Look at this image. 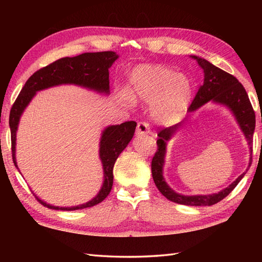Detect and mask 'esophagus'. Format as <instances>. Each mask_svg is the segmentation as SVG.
Segmentation results:
<instances>
[{
	"instance_id": "obj_1",
	"label": "esophagus",
	"mask_w": 262,
	"mask_h": 262,
	"mask_svg": "<svg viewBox=\"0 0 262 262\" xmlns=\"http://www.w3.org/2000/svg\"><path fill=\"white\" fill-rule=\"evenodd\" d=\"M149 133H151V126H149L148 122H146V121L138 122L137 128H136V134L138 136L149 134Z\"/></svg>"
}]
</instances>
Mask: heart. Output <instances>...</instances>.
I'll return each instance as SVG.
<instances>
[{"mask_svg": "<svg viewBox=\"0 0 262 262\" xmlns=\"http://www.w3.org/2000/svg\"><path fill=\"white\" fill-rule=\"evenodd\" d=\"M192 85L185 74L166 66L138 65L129 75V92L122 90L119 98L126 103L133 99L152 103V115L161 122H173L185 114L191 100Z\"/></svg>", "mask_w": 262, "mask_h": 262, "instance_id": "b5f03b06", "label": "heart"}]
</instances>
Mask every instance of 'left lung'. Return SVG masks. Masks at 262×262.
<instances>
[{
    "instance_id": "8db88e82",
    "label": "left lung",
    "mask_w": 262,
    "mask_h": 262,
    "mask_svg": "<svg viewBox=\"0 0 262 262\" xmlns=\"http://www.w3.org/2000/svg\"><path fill=\"white\" fill-rule=\"evenodd\" d=\"M200 68L204 71V83L198 89L196 97L192 100V102L189 107V111H194L202 107L203 104L207 103L208 101H214L217 103L225 104L229 107L232 113L234 114L235 118L240 125L243 134L246 135L248 144L250 146V153L252 155V138L255 127V114L252 108V104L250 102L248 93L246 89L243 88L235 76L227 73V72L216 68L215 65L209 63L202 57L191 56ZM180 124L174 126L166 127L161 129L158 133V149L155 152L152 159V176L155 186L158 187L159 191L163 196L171 200V202L188 205V206H211L221 202L224 199L227 194L234 189L237 183L241 181L242 178L246 174V172L242 173L237 179L232 182L231 185L223 189V190L213 193V194H199V196H183L174 192L172 189L166 185L163 178V164L165 157V146L171 136L174 134ZM252 162V157L250 158V164ZM248 170V169H247Z\"/></svg>"
}]
</instances>
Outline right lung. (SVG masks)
<instances>
[{"label":"right lung","instance_id":"right-lung-1","mask_svg":"<svg viewBox=\"0 0 262 262\" xmlns=\"http://www.w3.org/2000/svg\"><path fill=\"white\" fill-rule=\"evenodd\" d=\"M117 58H118V55H116L115 52L84 53L75 57H63L38 70L28 79L11 108L9 118L12 159L16 168L18 165L15 161V133L18 129L22 113L36 92L59 84H76L98 92L109 93L108 70ZM135 128V121H126L120 125L109 126L103 130L101 141H100L99 153L103 165L104 180L101 190L90 202L75 206V207H56V206L43 203L37 196H35L36 199L46 207L57 210H76L92 207V206L101 203L113 188V170L116 160L134 136Z\"/></svg>","mask_w":262,"mask_h":262}]
</instances>
